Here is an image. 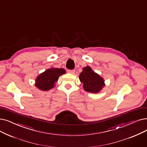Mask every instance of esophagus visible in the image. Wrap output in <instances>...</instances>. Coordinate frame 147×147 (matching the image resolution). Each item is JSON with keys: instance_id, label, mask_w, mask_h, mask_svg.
<instances>
[{"instance_id": "obj_1", "label": "esophagus", "mask_w": 147, "mask_h": 147, "mask_svg": "<svg viewBox=\"0 0 147 147\" xmlns=\"http://www.w3.org/2000/svg\"><path fill=\"white\" fill-rule=\"evenodd\" d=\"M67 72H68V73L74 74L75 73V70H74V69H68V70H67Z\"/></svg>"}]
</instances>
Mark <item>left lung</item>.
<instances>
[{
  "mask_svg": "<svg viewBox=\"0 0 147 147\" xmlns=\"http://www.w3.org/2000/svg\"><path fill=\"white\" fill-rule=\"evenodd\" d=\"M82 69L79 79L83 84L84 90L92 93L99 92L105 85L104 79L99 74L92 71L89 66L83 68Z\"/></svg>",
  "mask_w": 147,
  "mask_h": 147,
  "instance_id": "left-lung-1",
  "label": "left lung"
}]
</instances>
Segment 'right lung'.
Segmentation results:
<instances>
[{
  "mask_svg": "<svg viewBox=\"0 0 147 147\" xmlns=\"http://www.w3.org/2000/svg\"><path fill=\"white\" fill-rule=\"evenodd\" d=\"M65 70L62 68H51L38 76L35 80L36 88L41 91H49L54 87L59 76L65 74Z\"/></svg>",
  "mask_w": 147,
  "mask_h": 147,
  "instance_id": "add662e5",
  "label": "right lung"
}]
</instances>
